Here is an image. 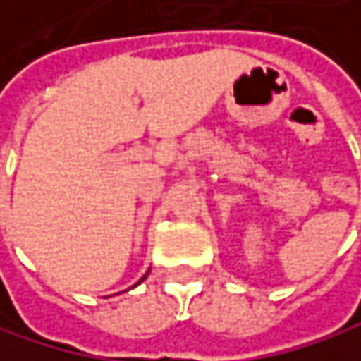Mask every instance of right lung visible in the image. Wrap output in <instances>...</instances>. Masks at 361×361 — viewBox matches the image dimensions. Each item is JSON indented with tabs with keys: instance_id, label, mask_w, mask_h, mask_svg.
Returning a JSON list of instances; mask_svg holds the SVG:
<instances>
[{
	"instance_id": "add662e5",
	"label": "right lung",
	"mask_w": 361,
	"mask_h": 361,
	"mask_svg": "<svg viewBox=\"0 0 361 361\" xmlns=\"http://www.w3.org/2000/svg\"><path fill=\"white\" fill-rule=\"evenodd\" d=\"M141 281H143V279H141Z\"/></svg>"
}]
</instances>
